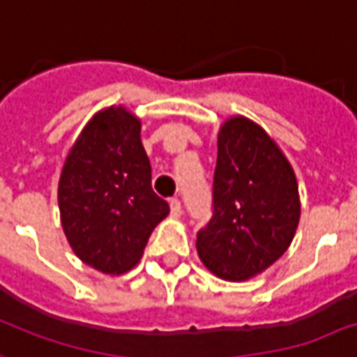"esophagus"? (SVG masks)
I'll list each match as a JSON object with an SVG mask.
<instances>
[{"label":"esophagus","instance_id":"34e87169","mask_svg":"<svg viewBox=\"0 0 357 357\" xmlns=\"http://www.w3.org/2000/svg\"><path fill=\"white\" fill-rule=\"evenodd\" d=\"M170 213H172V217H181L183 215V208H181V202H179L178 198H172L170 200Z\"/></svg>","mask_w":357,"mask_h":357}]
</instances>
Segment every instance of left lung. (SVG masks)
<instances>
[{"label": "left lung", "instance_id": "left-lung-1", "mask_svg": "<svg viewBox=\"0 0 357 357\" xmlns=\"http://www.w3.org/2000/svg\"><path fill=\"white\" fill-rule=\"evenodd\" d=\"M213 215L197 234L204 266L225 281H247L279 260L299 222L296 174L266 130L234 116L219 130Z\"/></svg>", "mask_w": 357, "mask_h": 357}]
</instances>
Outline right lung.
<instances>
[{"instance_id":"right-lung-1","label":"right lung","mask_w":357,"mask_h":357,"mask_svg":"<svg viewBox=\"0 0 357 357\" xmlns=\"http://www.w3.org/2000/svg\"><path fill=\"white\" fill-rule=\"evenodd\" d=\"M58 202L67 241L84 264L119 275L142 258L170 206L151 189L135 114L110 106L89 119L65 159Z\"/></svg>"}]
</instances>
